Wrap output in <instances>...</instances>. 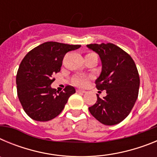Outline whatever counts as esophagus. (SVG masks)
Segmentation results:
<instances>
[{
  "label": "esophagus",
  "mask_w": 157,
  "mask_h": 157,
  "mask_svg": "<svg viewBox=\"0 0 157 157\" xmlns=\"http://www.w3.org/2000/svg\"><path fill=\"white\" fill-rule=\"evenodd\" d=\"M78 93H81V94H85L86 91L84 90H81V89H78L77 90Z\"/></svg>",
  "instance_id": "34e87169"
}]
</instances>
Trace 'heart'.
Returning <instances> with one entry per match:
<instances>
[{"instance_id":"b5f03b06","label":"heart","mask_w":157,"mask_h":157,"mask_svg":"<svg viewBox=\"0 0 157 157\" xmlns=\"http://www.w3.org/2000/svg\"><path fill=\"white\" fill-rule=\"evenodd\" d=\"M75 82L76 84H78V85L82 86L84 85V84H86V79L85 78H83V77H78L75 79Z\"/></svg>"}]
</instances>
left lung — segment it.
I'll list each match as a JSON object with an SVG mask.
<instances>
[{
	"label": "left lung",
	"mask_w": 157,
	"mask_h": 157,
	"mask_svg": "<svg viewBox=\"0 0 157 157\" xmlns=\"http://www.w3.org/2000/svg\"><path fill=\"white\" fill-rule=\"evenodd\" d=\"M86 46L99 55L102 68L96 86L107 94L102 99L97 94L98 101L89 111L100 123L116 125L130 114L137 101L140 86L138 69L131 56L114 44Z\"/></svg>",
	"instance_id": "obj_1"
}]
</instances>
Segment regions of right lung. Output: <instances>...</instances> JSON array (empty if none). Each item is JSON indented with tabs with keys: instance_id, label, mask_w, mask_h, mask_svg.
<instances>
[{
	"instance_id": "right-lung-1",
	"label": "right lung",
	"mask_w": 157,
	"mask_h": 157,
	"mask_svg": "<svg viewBox=\"0 0 157 157\" xmlns=\"http://www.w3.org/2000/svg\"><path fill=\"white\" fill-rule=\"evenodd\" d=\"M80 47L48 41L33 48L23 58L16 75L17 94L23 110L31 119L40 122L52 120L75 93L71 86L58 92L51 84L55 80L54 75L60 71L65 54Z\"/></svg>"
}]
</instances>
